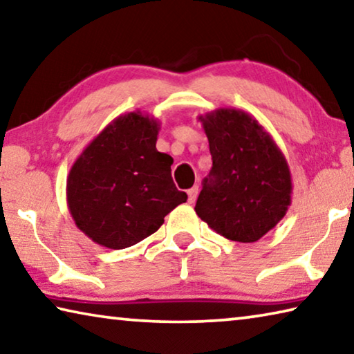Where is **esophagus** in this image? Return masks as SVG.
Masks as SVG:
<instances>
[{"mask_svg":"<svg viewBox=\"0 0 354 354\" xmlns=\"http://www.w3.org/2000/svg\"><path fill=\"white\" fill-rule=\"evenodd\" d=\"M198 194H199L198 187H193V188L188 189V202H189V204H194L196 199H198Z\"/></svg>","mask_w":354,"mask_h":354,"instance_id":"34e87169","label":"esophagus"}]
</instances>
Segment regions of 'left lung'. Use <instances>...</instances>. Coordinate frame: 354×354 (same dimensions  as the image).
<instances>
[{"mask_svg": "<svg viewBox=\"0 0 354 354\" xmlns=\"http://www.w3.org/2000/svg\"><path fill=\"white\" fill-rule=\"evenodd\" d=\"M213 160L196 202L198 216L232 241L254 243L292 204L287 160L252 115L219 108L201 115Z\"/></svg>", "mask_w": 354, "mask_h": 354, "instance_id": "8db88e82", "label": "left lung"}]
</instances>
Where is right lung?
Masks as SVG:
<instances>
[{"label":"right lung","mask_w":354,"mask_h":354,"mask_svg":"<svg viewBox=\"0 0 354 354\" xmlns=\"http://www.w3.org/2000/svg\"><path fill=\"white\" fill-rule=\"evenodd\" d=\"M158 131V120L141 111L119 115L73 163L67 177L68 212L97 245H136L187 202V193L172 182V156L156 150Z\"/></svg>","instance_id":"add662e5"}]
</instances>
